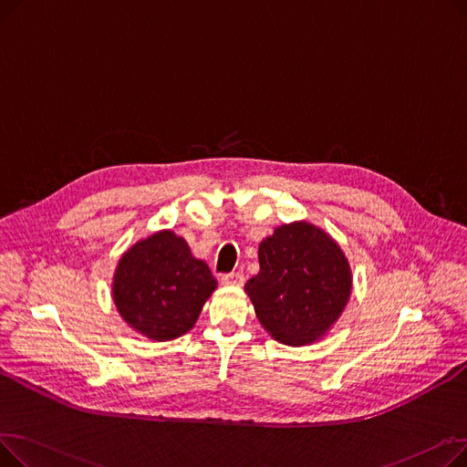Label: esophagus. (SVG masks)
Returning a JSON list of instances; mask_svg holds the SVG:
<instances>
[{
  "label": "esophagus",
  "instance_id": "1",
  "mask_svg": "<svg viewBox=\"0 0 467 467\" xmlns=\"http://www.w3.org/2000/svg\"><path fill=\"white\" fill-rule=\"evenodd\" d=\"M221 284L223 285H242L244 284V275L242 273H227L221 276Z\"/></svg>",
  "mask_w": 467,
  "mask_h": 467
}]
</instances>
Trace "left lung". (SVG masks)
Wrapping results in <instances>:
<instances>
[{"label":"left lung","mask_w":467,"mask_h":467,"mask_svg":"<svg viewBox=\"0 0 467 467\" xmlns=\"http://www.w3.org/2000/svg\"><path fill=\"white\" fill-rule=\"evenodd\" d=\"M259 266L244 289L261 326L284 345L303 347L324 337L348 303L352 273L345 254L306 221L266 236Z\"/></svg>","instance_id":"obj_1"}]
</instances>
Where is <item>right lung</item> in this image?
<instances>
[{"instance_id":"obj_1","label":"right lung","mask_w":467,"mask_h":467,"mask_svg":"<svg viewBox=\"0 0 467 467\" xmlns=\"http://www.w3.org/2000/svg\"><path fill=\"white\" fill-rule=\"evenodd\" d=\"M217 282L187 242L161 231L122 254L113 276V301L130 327L153 340L187 333Z\"/></svg>"}]
</instances>
